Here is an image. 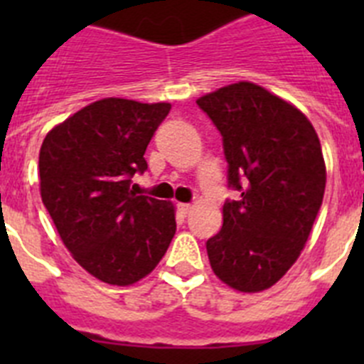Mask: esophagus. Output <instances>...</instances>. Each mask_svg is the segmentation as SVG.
Here are the masks:
<instances>
[{
    "label": "esophagus",
    "mask_w": 364,
    "mask_h": 364,
    "mask_svg": "<svg viewBox=\"0 0 364 364\" xmlns=\"http://www.w3.org/2000/svg\"><path fill=\"white\" fill-rule=\"evenodd\" d=\"M178 210L182 215H188L189 211L193 210V205L191 204H178Z\"/></svg>",
    "instance_id": "obj_1"
}]
</instances>
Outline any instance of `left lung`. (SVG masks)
Masks as SVG:
<instances>
[{
    "instance_id": "1",
    "label": "left lung",
    "mask_w": 364,
    "mask_h": 364,
    "mask_svg": "<svg viewBox=\"0 0 364 364\" xmlns=\"http://www.w3.org/2000/svg\"><path fill=\"white\" fill-rule=\"evenodd\" d=\"M222 134L228 186L239 200L222 208V230L205 242L222 282L268 290L294 266L323 204L326 167L304 114L252 82L197 100Z\"/></svg>"
}]
</instances>
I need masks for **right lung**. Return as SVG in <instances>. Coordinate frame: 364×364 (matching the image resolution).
I'll return each mask as SVG.
<instances>
[{"label": "right lung", "mask_w": 364, "mask_h": 364, "mask_svg": "<svg viewBox=\"0 0 364 364\" xmlns=\"http://www.w3.org/2000/svg\"><path fill=\"white\" fill-rule=\"evenodd\" d=\"M171 104L104 98L47 133L40 149V191L74 260L107 284L149 275L176 231L171 202L136 195L144 153Z\"/></svg>", "instance_id": "right-lung-1"}]
</instances>
